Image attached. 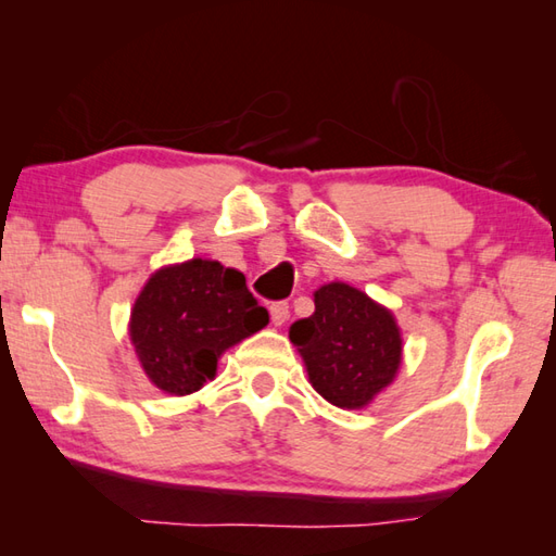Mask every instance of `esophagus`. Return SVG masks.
Here are the masks:
<instances>
[{
  "mask_svg": "<svg viewBox=\"0 0 556 556\" xmlns=\"http://www.w3.org/2000/svg\"><path fill=\"white\" fill-rule=\"evenodd\" d=\"M269 315H271V323H275L277 327L285 325L289 320V303L287 301H277L269 305Z\"/></svg>",
  "mask_w": 556,
  "mask_h": 556,
  "instance_id": "obj_1",
  "label": "esophagus"
}]
</instances>
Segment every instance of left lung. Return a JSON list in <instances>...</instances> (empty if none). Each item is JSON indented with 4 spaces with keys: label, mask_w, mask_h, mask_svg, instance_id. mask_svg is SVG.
<instances>
[{
    "label": "left lung",
    "mask_w": 556,
    "mask_h": 556,
    "mask_svg": "<svg viewBox=\"0 0 556 556\" xmlns=\"http://www.w3.org/2000/svg\"><path fill=\"white\" fill-rule=\"evenodd\" d=\"M315 392L339 408H363L399 372L401 332L394 315L341 281L315 291V313L293 323Z\"/></svg>",
    "instance_id": "left-lung-1"
}]
</instances>
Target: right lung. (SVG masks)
<instances>
[{
  "label": "right lung",
  "instance_id": "1",
  "mask_svg": "<svg viewBox=\"0 0 556 556\" xmlns=\"http://www.w3.org/2000/svg\"><path fill=\"white\" fill-rule=\"evenodd\" d=\"M267 323V311L239 269L193 257L148 279L128 334L148 380L162 392L186 396L215 377L224 351Z\"/></svg>",
  "mask_w": 556,
  "mask_h": 556
}]
</instances>
